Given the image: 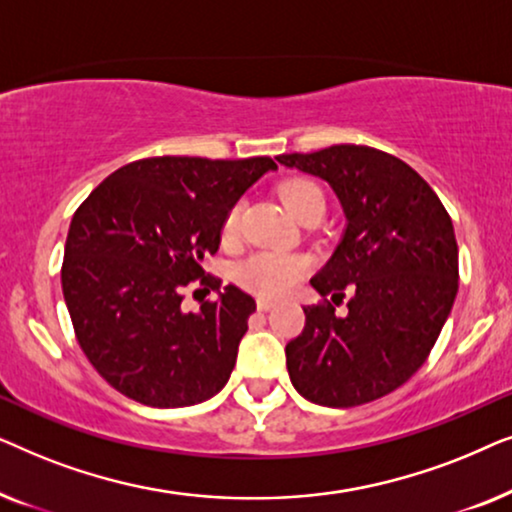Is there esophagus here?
Returning <instances> with one entry per match:
<instances>
[{
  "label": "esophagus",
  "instance_id": "1",
  "mask_svg": "<svg viewBox=\"0 0 512 512\" xmlns=\"http://www.w3.org/2000/svg\"><path fill=\"white\" fill-rule=\"evenodd\" d=\"M256 307L261 312H268V310H272V307H275V300H270V298H258L256 300Z\"/></svg>",
  "mask_w": 512,
  "mask_h": 512
}]
</instances>
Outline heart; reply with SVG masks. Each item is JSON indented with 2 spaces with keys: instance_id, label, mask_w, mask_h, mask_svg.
I'll return each mask as SVG.
<instances>
[{
  "instance_id": "1",
  "label": "heart",
  "mask_w": 512,
  "mask_h": 512,
  "mask_svg": "<svg viewBox=\"0 0 512 512\" xmlns=\"http://www.w3.org/2000/svg\"><path fill=\"white\" fill-rule=\"evenodd\" d=\"M284 207L300 219L314 207H324V193L310 179H289L279 186ZM240 223V205L228 209L223 219V237H233ZM307 272V258L284 251H256L235 268L237 284L263 298H282Z\"/></svg>"
}]
</instances>
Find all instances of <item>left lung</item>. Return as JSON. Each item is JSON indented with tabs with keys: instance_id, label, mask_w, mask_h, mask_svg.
<instances>
[{
	"instance_id": "obj_1",
	"label": "left lung",
	"mask_w": 512,
	"mask_h": 512,
	"mask_svg": "<svg viewBox=\"0 0 512 512\" xmlns=\"http://www.w3.org/2000/svg\"><path fill=\"white\" fill-rule=\"evenodd\" d=\"M284 167L324 179L345 212L333 256L310 279L321 296L286 345L293 387L326 408H354L408 382L429 356L459 289L450 214L401 158L356 144L277 156Z\"/></svg>"
}]
</instances>
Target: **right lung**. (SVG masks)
<instances>
[{
    "label": "right lung",
    "instance_id": "1",
    "mask_svg": "<svg viewBox=\"0 0 512 512\" xmlns=\"http://www.w3.org/2000/svg\"><path fill=\"white\" fill-rule=\"evenodd\" d=\"M277 170L270 158H144L109 174L76 209L62 293L76 340L116 391L151 408H186L226 387L256 300L207 279L228 209ZM220 293L198 313L180 291Z\"/></svg>",
    "mask_w": 512,
    "mask_h": 512
}]
</instances>
